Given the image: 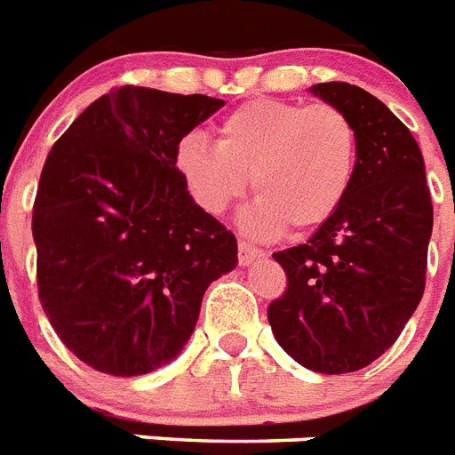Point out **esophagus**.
<instances>
[{
  "label": "esophagus",
  "mask_w": 455,
  "mask_h": 455,
  "mask_svg": "<svg viewBox=\"0 0 455 455\" xmlns=\"http://www.w3.org/2000/svg\"><path fill=\"white\" fill-rule=\"evenodd\" d=\"M239 263L242 265H249L253 263V260H258V258L265 256V251H260L258 246L249 244L246 239H239Z\"/></svg>",
  "instance_id": "obj_1"
}]
</instances>
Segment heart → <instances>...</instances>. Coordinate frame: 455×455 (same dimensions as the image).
Returning a JSON list of instances; mask_svg holds the SVG:
<instances>
[{"instance_id":"heart-1","label":"heart","mask_w":455,"mask_h":455,"mask_svg":"<svg viewBox=\"0 0 455 455\" xmlns=\"http://www.w3.org/2000/svg\"><path fill=\"white\" fill-rule=\"evenodd\" d=\"M357 164L350 119L331 105L256 98L218 124V143L199 133L178 145L176 166L192 197L223 213L251 188L246 230L265 237L284 225L310 230L340 206Z\"/></svg>"}]
</instances>
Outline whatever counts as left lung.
Wrapping results in <instances>:
<instances>
[{"instance_id":"obj_1","label":"left lung","mask_w":455,"mask_h":455,"mask_svg":"<svg viewBox=\"0 0 455 455\" xmlns=\"http://www.w3.org/2000/svg\"><path fill=\"white\" fill-rule=\"evenodd\" d=\"M350 119L357 164L350 190L305 244L272 253L286 272L267 322L277 343L317 373L364 369L399 338L425 289L432 199L411 131L347 82L307 89Z\"/></svg>"}]
</instances>
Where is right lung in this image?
Here are the masks:
<instances>
[{"instance_id":"1","label":"right lung","mask_w":455,"mask_h":455,"mask_svg":"<svg viewBox=\"0 0 455 455\" xmlns=\"http://www.w3.org/2000/svg\"><path fill=\"white\" fill-rule=\"evenodd\" d=\"M225 100L122 86L51 148L32 211L51 326L84 364L143 376L183 352L237 239L192 199L178 145Z\"/></svg>"}]
</instances>
